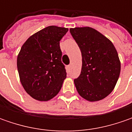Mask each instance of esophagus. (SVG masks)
Masks as SVG:
<instances>
[{
	"instance_id": "esophagus-1",
	"label": "esophagus",
	"mask_w": 132,
	"mask_h": 132,
	"mask_svg": "<svg viewBox=\"0 0 132 132\" xmlns=\"http://www.w3.org/2000/svg\"><path fill=\"white\" fill-rule=\"evenodd\" d=\"M70 68H71V65L67 66V70H68V71H70Z\"/></svg>"
}]
</instances>
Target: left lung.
I'll use <instances>...</instances> for the list:
<instances>
[{"mask_svg":"<svg viewBox=\"0 0 132 132\" xmlns=\"http://www.w3.org/2000/svg\"><path fill=\"white\" fill-rule=\"evenodd\" d=\"M81 52V74L74 80L79 94L88 101L102 100L112 92L120 73V62L114 45L90 27L70 28Z\"/></svg>","mask_w":132,"mask_h":132,"instance_id":"1","label":"left lung"}]
</instances>
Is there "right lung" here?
<instances>
[{
  "label": "right lung",
  "mask_w": 132,
  "mask_h": 132,
  "mask_svg": "<svg viewBox=\"0 0 132 132\" xmlns=\"http://www.w3.org/2000/svg\"><path fill=\"white\" fill-rule=\"evenodd\" d=\"M68 28L51 26L24 43L17 59L18 73L26 92L39 101L54 98L67 77L59 42Z\"/></svg>",
  "instance_id": "add662e5"
}]
</instances>
